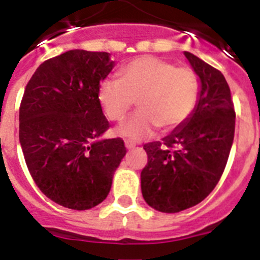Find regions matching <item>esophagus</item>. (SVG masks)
<instances>
[{
	"instance_id": "esophagus-1",
	"label": "esophagus",
	"mask_w": 260,
	"mask_h": 260,
	"mask_svg": "<svg viewBox=\"0 0 260 260\" xmlns=\"http://www.w3.org/2000/svg\"><path fill=\"white\" fill-rule=\"evenodd\" d=\"M124 146H125V149H128V150H132V149H135L136 147V144L135 142H132V141H125L124 142Z\"/></svg>"
}]
</instances>
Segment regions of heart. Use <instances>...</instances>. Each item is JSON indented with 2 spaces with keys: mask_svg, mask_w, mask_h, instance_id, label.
Masks as SVG:
<instances>
[{
  "mask_svg": "<svg viewBox=\"0 0 260 260\" xmlns=\"http://www.w3.org/2000/svg\"><path fill=\"white\" fill-rule=\"evenodd\" d=\"M120 79H105L99 86V103L108 119L120 122L133 104L138 105L116 133L141 141L156 127L171 131L181 125L195 110L200 83L195 72L177 68L154 56H142L123 67Z\"/></svg>",
  "mask_w": 260,
  "mask_h": 260,
  "instance_id": "1",
  "label": "heart"
}]
</instances>
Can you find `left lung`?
<instances>
[{"label":"left lung","instance_id":"obj_1","mask_svg":"<svg viewBox=\"0 0 260 260\" xmlns=\"http://www.w3.org/2000/svg\"><path fill=\"white\" fill-rule=\"evenodd\" d=\"M185 56L199 77L195 110L163 142L144 146L141 172L145 201L157 212L178 213L201 203L217 186L235 136L234 103L222 73L190 52Z\"/></svg>","mask_w":260,"mask_h":260}]
</instances>
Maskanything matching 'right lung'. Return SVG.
I'll return each mask as SVG.
<instances>
[{"label":"right lung","mask_w":260,"mask_h":260,"mask_svg":"<svg viewBox=\"0 0 260 260\" xmlns=\"http://www.w3.org/2000/svg\"><path fill=\"white\" fill-rule=\"evenodd\" d=\"M115 62L108 52L70 50L31 75L19 110V140L31 178L53 203L87 210L109 195L124 157L120 138H103L109 122L99 86Z\"/></svg>","instance_id":"add662e5"}]
</instances>
